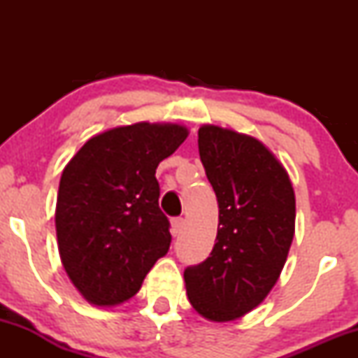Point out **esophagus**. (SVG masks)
<instances>
[{"label":"esophagus","instance_id":"34e87169","mask_svg":"<svg viewBox=\"0 0 358 358\" xmlns=\"http://www.w3.org/2000/svg\"><path fill=\"white\" fill-rule=\"evenodd\" d=\"M182 227H183L182 217H175V219H171V234H173V236H178L180 231H182Z\"/></svg>","mask_w":358,"mask_h":358}]
</instances>
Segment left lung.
Instances as JSON below:
<instances>
[{"label": "left lung", "mask_w": 358, "mask_h": 358, "mask_svg": "<svg viewBox=\"0 0 358 358\" xmlns=\"http://www.w3.org/2000/svg\"><path fill=\"white\" fill-rule=\"evenodd\" d=\"M199 153L219 203V229L210 256L185 269L187 296L207 320L231 322L276 285L294 236V192L274 155L245 134L202 126Z\"/></svg>", "instance_id": "8db88e82"}]
</instances>
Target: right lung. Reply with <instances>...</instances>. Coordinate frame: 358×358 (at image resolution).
<instances>
[{
  "label": "right lung",
  "mask_w": 358,
  "mask_h": 358,
  "mask_svg": "<svg viewBox=\"0 0 358 358\" xmlns=\"http://www.w3.org/2000/svg\"><path fill=\"white\" fill-rule=\"evenodd\" d=\"M178 124L136 122L90 138L65 166L55 227L65 273L87 301L119 305L138 293L170 249L156 168L187 139Z\"/></svg>",
  "instance_id": "1"
}]
</instances>
